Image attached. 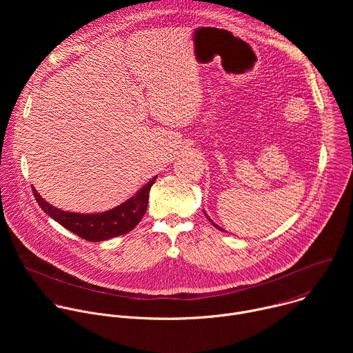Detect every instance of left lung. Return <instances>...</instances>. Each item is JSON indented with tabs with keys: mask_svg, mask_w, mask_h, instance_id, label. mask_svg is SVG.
<instances>
[{
	"mask_svg": "<svg viewBox=\"0 0 353 353\" xmlns=\"http://www.w3.org/2000/svg\"><path fill=\"white\" fill-rule=\"evenodd\" d=\"M207 218H208V216H207ZM208 221H210V222H211V223H212V225H214V226H215V228H216V229H219V230H223V229H222V228H219V226H218V225H216V223H214V221H211V219H210V218H208Z\"/></svg>",
	"mask_w": 353,
	"mask_h": 353,
	"instance_id": "8db88e82",
	"label": "left lung"
}]
</instances>
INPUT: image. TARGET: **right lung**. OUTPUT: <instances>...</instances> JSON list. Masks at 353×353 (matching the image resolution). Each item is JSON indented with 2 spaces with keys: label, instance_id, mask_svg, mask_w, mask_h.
<instances>
[{
  "label": "right lung",
  "instance_id": "obj_1",
  "mask_svg": "<svg viewBox=\"0 0 353 353\" xmlns=\"http://www.w3.org/2000/svg\"><path fill=\"white\" fill-rule=\"evenodd\" d=\"M157 177L158 176L150 179L135 195H132L121 205L100 214L65 212L48 204L34 190V187H32V191L40 208L61 226L85 240L103 241L120 234H125L139 223L148 208L149 190L155 183Z\"/></svg>",
  "mask_w": 353,
  "mask_h": 353
}]
</instances>
